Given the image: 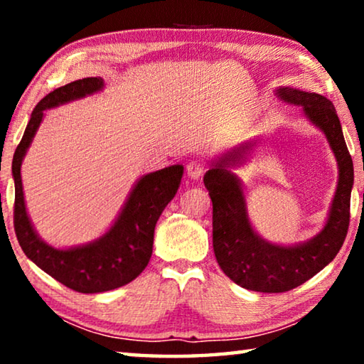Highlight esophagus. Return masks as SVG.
<instances>
[{
	"label": "esophagus",
	"mask_w": 364,
	"mask_h": 364,
	"mask_svg": "<svg viewBox=\"0 0 364 364\" xmlns=\"http://www.w3.org/2000/svg\"><path fill=\"white\" fill-rule=\"evenodd\" d=\"M188 170V176L193 178V180H199V178L204 176L207 171L205 164H202L200 160H191V162L186 165Z\"/></svg>",
	"instance_id": "obj_1"
}]
</instances>
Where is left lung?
<instances>
[{
  "mask_svg": "<svg viewBox=\"0 0 364 364\" xmlns=\"http://www.w3.org/2000/svg\"><path fill=\"white\" fill-rule=\"evenodd\" d=\"M278 95L286 102L301 106L308 119L324 132L337 159L338 183L324 230L294 247H281L257 236L247 218L241 183L226 168L242 159L247 144L228 154L204 176L213 204V252L220 268L237 286L268 294L304 284L334 260L348 231L353 186L352 156L332 102L321 95L294 88H279Z\"/></svg>",
  "mask_w": 364,
  "mask_h": 364,
  "instance_id": "8db88e82",
  "label": "left lung"
}]
</instances>
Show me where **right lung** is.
I'll list each match as a JSON object with an SVG mask.
<instances>
[{
    "label": "right lung",
    "instance_id": "obj_1",
    "mask_svg": "<svg viewBox=\"0 0 364 364\" xmlns=\"http://www.w3.org/2000/svg\"><path fill=\"white\" fill-rule=\"evenodd\" d=\"M102 86L101 77H88L60 86L43 97L33 109L12 159V176L16 184L14 230L23 254L60 284L82 294L112 291L138 278L151 260L157 220L175 197L183 176V165H171L144 175L132 191L114 226L95 242L59 250L41 241L30 223L23 202L22 159L46 109L93 95Z\"/></svg>",
    "mask_w": 364,
    "mask_h": 364
}]
</instances>
